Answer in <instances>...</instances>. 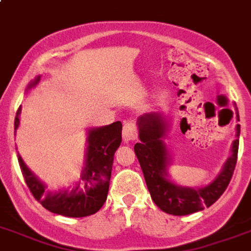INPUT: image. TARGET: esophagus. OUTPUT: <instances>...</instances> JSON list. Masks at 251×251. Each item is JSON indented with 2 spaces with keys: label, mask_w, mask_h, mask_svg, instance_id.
Segmentation results:
<instances>
[{
  "label": "esophagus",
  "mask_w": 251,
  "mask_h": 251,
  "mask_svg": "<svg viewBox=\"0 0 251 251\" xmlns=\"http://www.w3.org/2000/svg\"><path fill=\"white\" fill-rule=\"evenodd\" d=\"M122 137H124V141L125 142H130V141H134L138 137V130H137V126L133 121H125L124 124V130H122Z\"/></svg>",
  "instance_id": "1"
}]
</instances>
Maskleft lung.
I'll return each mask as SVG.
<instances>
[{"instance_id":"obj_1","label":"left lung","mask_w":251,"mask_h":251,"mask_svg":"<svg viewBox=\"0 0 251 251\" xmlns=\"http://www.w3.org/2000/svg\"><path fill=\"white\" fill-rule=\"evenodd\" d=\"M237 121H240L236 108ZM139 142L134 151L142 168L143 176L152 201L156 206L174 216H185L208 208L220 199L229 185L237 164L240 145V125L236 126V139L232 154L224 164L219 176L209 184L199 188L175 184L168 176L170 154L163 138L167 135L168 124L162 113H147L138 118Z\"/></svg>"}]
</instances>
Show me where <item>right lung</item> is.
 Segmentation results:
<instances>
[{"instance_id": "1", "label": "right lung", "mask_w": 251, "mask_h": 251, "mask_svg": "<svg viewBox=\"0 0 251 251\" xmlns=\"http://www.w3.org/2000/svg\"><path fill=\"white\" fill-rule=\"evenodd\" d=\"M41 81V76H36L28 84L27 91ZM21 106L17 110L14 120V130L19 126ZM122 141L121 121L110 125L96 127L88 131L85 166L81 172L84 187L80 188V181L72 191L62 189L59 192H46V184L30 171L24 159L18 154V162L25 181L35 200L41 202L46 209L66 216V217H85L96 213L106 201L109 181L112 176L114 152Z\"/></svg>"}]
</instances>
